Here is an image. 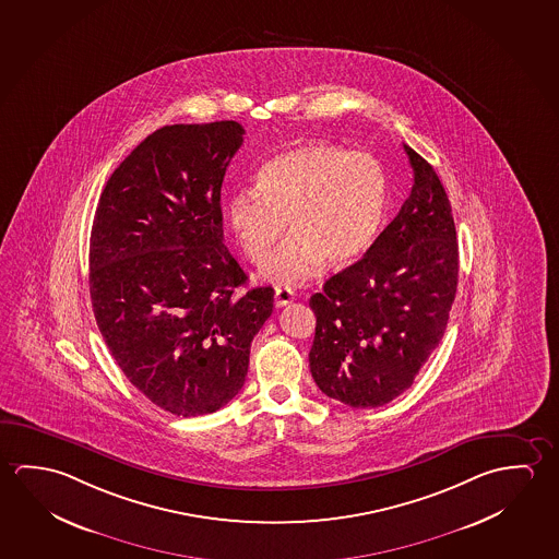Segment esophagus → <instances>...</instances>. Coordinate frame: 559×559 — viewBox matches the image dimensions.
Listing matches in <instances>:
<instances>
[{
    "label": "esophagus",
    "mask_w": 559,
    "mask_h": 559,
    "mask_svg": "<svg viewBox=\"0 0 559 559\" xmlns=\"http://www.w3.org/2000/svg\"><path fill=\"white\" fill-rule=\"evenodd\" d=\"M294 298H296V294L290 288H286V286H278L275 290L276 308H283L286 304L293 302Z\"/></svg>",
    "instance_id": "1"
}]
</instances>
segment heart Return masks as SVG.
I'll use <instances>...</instances> for the list:
<instances>
[{"label": "heart", "instance_id": "1", "mask_svg": "<svg viewBox=\"0 0 559 559\" xmlns=\"http://www.w3.org/2000/svg\"><path fill=\"white\" fill-rule=\"evenodd\" d=\"M388 206L384 169L367 152H345L325 142L286 147L259 167L255 187L228 201L229 228L243 255L265 265L286 231L266 281L304 283L328 259L348 265L374 241Z\"/></svg>", "mask_w": 559, "mask_h": 559}]
</instances>
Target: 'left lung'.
<instances>
[{"label":"left lung","instance_id":"left-lung-1","mask_svg":"<svg viewBox=\"0 0 559 559\" xmlns=\"http://www.w3.org/2000/svg\"><path fill=\"white\" fill-rule=\"evenodd\" d=\"M413 187L365 257L310 298V370L321 392L380 407L412 388L439 347L457 286L456 226L432 165L405 146Z\"/></svg>","mask_w":559,"mask_h":559}]
</instances>
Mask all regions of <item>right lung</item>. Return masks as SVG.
Masks as SVG:
<instances>
[{
    "label": "right lung",
    "mask_w": 559,
    "mask_h": 559,
    "mask_svg": "<svg viewBox=\"0 0 559 559\" xmlns=\"http://www.w3.org/2000/svg\"><path fill=\"white\" fill-rule=\"evenodd\" d=\"M246 130L174 124L112 171L93 218L90 294L130 384L177 417L218 412L246 384L249 348L273 313L271 286L224 246L221 189Z\"/></svg>",
    "instance_id": "add662e5"
}]
</instances>
